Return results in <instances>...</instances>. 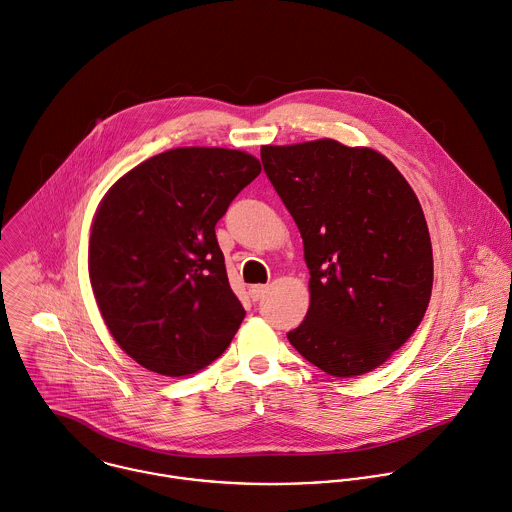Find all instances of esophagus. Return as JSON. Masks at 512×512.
I'll return each instance as SVG.
<instances>
[{"label":"esophagus","mask_w":512,"mask_h":512,"mask_svg":"<svg viewBox=\"0 0 512 512\" xmlns=\"http://www.w3.org/2000/svg\"><path fill=\"white\" fill-rule=\"evenodd\" d=\"M265 293H267V287H265V285H253V287H249V297H251L253 301H259Z\"/></svg>","instance_id":"obj_1"}]
</instances>
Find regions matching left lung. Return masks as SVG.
Instances as JSON below:
<instances>
[{
  "label": "left lung",
  "instance_id": "left-lung-1",
  "mask_svg": "<svg viewBox=\"0 0 512 512\" xmlns=\"http://www.w3.org/2000/svg\"><path fill=\"white\" fill-rule=\"evenodd\" d=\"M261 161L311 275V305L289 343L333 377L377 369L431 299L433 247L415 191L385 155L335 139L263 145Z\"/></svg>",
  "mask_w": 512,
  "mask_h": 512
}]
</instances>
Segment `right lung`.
Instances as JSON below:
<instances>
[{
  "instance_id": "obj_1",
  "label": "right lung",
  "mask_w": 512,
  "mask_h": 512,
  "mask_svg": "<svg viewBox=\"0 0 512 512\" xmlns=\"http://www.w3.org/2000/svg\"><path fill=\"white\" fill-rule=\"evenodd\" d=\"M259 173L245 151L177 147L133 167L103 197L89 279L109 333L141 367L185 377L229 347L245 309L215 225Z\"/></svg>"
}]
</instances>
